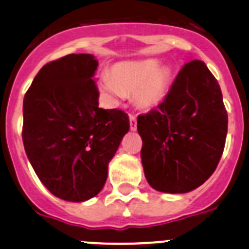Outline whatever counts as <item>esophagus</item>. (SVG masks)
<instances>
[{
    "instance_id": "obj_1",
    "label": "esophagus",
    "mask_w": 249,
    "mask_h": 249,
    "mask_svg": "<svg viewBox=\"0 0 249 249\" xmlns=\"http://www.w3.org/2000/svg\"><path fill=\"white\" fill-rule=\"evenodd\" d=\"M130 127L131 130H136L137 127V120H136V115L135 114H130Z\"/></svg>"
}]
</instances>
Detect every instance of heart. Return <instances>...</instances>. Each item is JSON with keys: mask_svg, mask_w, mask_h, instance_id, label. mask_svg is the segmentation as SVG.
<instances>
[{"mask_svg": "<svg viewBox=\"0 0 249 249\" xmlns=\"http://www.w3.org/2000/svg\"><path fill=\"white\" fill-rule=\"evenodd\" d=\"M169 72L159 69V61L148 59L117 65L112 74H102L101 88L117 99H122L124 94L135 92L140 106L152 107L164 97Z\"/></svg>", "mask_w": 249, "mask_h": 249, "instance_id": "1", "label": "heart"}]
</instances>
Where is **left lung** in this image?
<instances>
[{"label": "left lung", "mask_w": 249, "mask_h": 249, "mask_svg": "<svg viewBox=\"0 0 249 249\" xmlns=\"http://www.w3.org/2000/svg\"><path fill=\"white\" fill-rule=\"evenodd\" d=\"M137 131L144 176L155 190L182 194L211 177L224 150L228 113L205 62L180 69L158 108L139 115Z\"/></svg>", "instance_id": "8db88e82"}]
</instances>
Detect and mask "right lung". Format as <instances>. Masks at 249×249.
Here are the masks:
<instances>
[{
  "label": "right lung",
  "instance_id": "obj_1",
  "mask_svg": "<svg viewBox=\"0 0 249 249\" xmlns=\"http://www.w3.org/2000/svg\"><path fill=\"white\" fill-rule=\"evenodd\" d=\"M97 65L91 54L48 62L24 96L25 152L44 187L66 201L101 192L110 159L130 129L124 110L99 107L92 80Z\"/></svg>",
  "mask_w": 249,
  "mask_h": 249
}]
</instances>
